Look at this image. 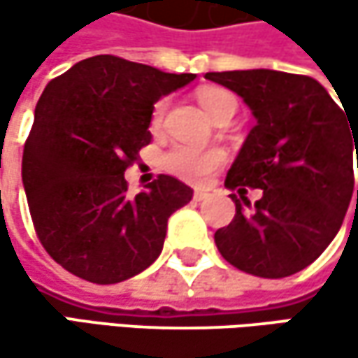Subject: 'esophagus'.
Listing matches in <instances>:
<instances>
[{
	"label": "esophagus",
	"mask_w": 358,
	"mask_h": 358,
	"mask_svg": "<svg viewBox=\"0 0 358 358\" xmlns=\"http://www.w3.org/2000/svg\"><path fill=\"white\" fill-rule=\"evenodd\" d=\"M192 196H194V201H205L209 196V192L205 188H194V194Z\"/></svg>",
	"instance_id": "1"
}]
</instances>
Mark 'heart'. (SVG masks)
Listing matches in <instances>:
<instances>
[{"label": "heart", "instance_id": "heart-1", "mask_svg": "<svg viewBox=\"0 0 358 358\" xmlns=\"http://www.w3.org/2000/svg\"><path fill=\"white\" fill-rule=\"evenodd\" d=\"M196 101L203 108V111L215 122L224 113H234L236 111V99L232 93L220 89V87H203L196 91ZM166 113V101L155 103L151 113V128L157 130L164 122ZM226 162L224 151L220 149H201L192 145H176L170 151L164 153L162 166L166 172L174 174L176 178L190 182V184H201L209 178L222 164Z\"/></svg>", "mask_w": 358, "mask_h": 358}]
</instances>
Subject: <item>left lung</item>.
<instances>
[{"label": "left lung", "instance_id": "1", "mask_svg": "<svg viewBox=\"0 0 358 358\" xmlns=\"http://www.w3.org/2000/svg\"><path fill=\"white\" fill-rule=\"evenodd\" d=\"M205 78L241 95L257 120L226 176V188H238L241 199L232 194L236 215L215 232L217 250L252 275H292L327 249L344 222L358 124L311 76L234 70ZM245 185L264 190L250 214L242 211L250 204Z\"/></svg>", "mask_w": 358, "mask_h": 358}]
</instances>
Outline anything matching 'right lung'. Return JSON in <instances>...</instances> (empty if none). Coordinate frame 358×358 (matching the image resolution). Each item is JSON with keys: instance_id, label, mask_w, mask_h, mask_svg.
<instances>
[{"instance_id": "add662e5", "label": "right lung", "mask_w": 358, "mask_h": 358, "mask_svg": "<svg viewBox=\"0 0 358 358\" xmlns=\"http://www.w3.org/2000/svg\"><path fill=\"white\" fill-rule=\"evenodd\" d=\"M194 78L95 55L45 87L24 143L22 184L41 245L70 273L117 284L159 257L168 217L192 188L162 174L130 196L124 172L151 143L153 103Z\"/></svg>"}]
</instances>
